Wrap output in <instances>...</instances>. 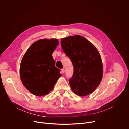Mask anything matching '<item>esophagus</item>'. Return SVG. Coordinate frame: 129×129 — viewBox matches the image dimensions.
Instances as JSON below:
<instances>
[{
  "mask_svg": "<svg viewBox=\"0 0 129 129\" xmlns=\"http://www.w3.org/2000/svg\"><path fill=\"white\" fill-rule=\"evenodd\" d=\"M61 71H62V72L63 73H64L65 72V70H64V69H61Z\"/></svg>",
  "mask_w": 129,
  "mask_h": 129,
  "instance_id": "1",
  "label": "esophagus"
}]
</instances>
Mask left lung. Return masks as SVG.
<instances>
[{
  "mask_svg": "<svg viewBox=\"0 0 129 129\" xmlns=\"http://www.w3.org/2000/svg\"><path fill=\"white\" fill-rule=\"evenodd\" d=\"M61 44L74 68L69 80L71 90L81 96L92 93L100 85L103 75L98 50L87 39L78 35L62 38Z\"/></svg>",
  "mask_w": 129,
  "mask_h": 129,
  "instance_id": "1",
  "label": "left lung"
}]
</instances>
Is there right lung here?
Returning <instances> with one entry per match:
<instances>
[{
	"label": "right lung",
	"instance_id": "obj_1",
	"mask_svg": "<svg viewBox=\"0 0 129 129\" xmlns=\"http://www.w3.org/2000/svg\"><path fill=\"white\" fill-rule=\"evenodd\" d=\"M58 44L57 39L39 40L30 46L21 60V82L35 95L42 96L48 94L61 77L52 56Z\"/></svg>",
	"mask_w": 129,
	"mask_h": 129
}]
</instances>
